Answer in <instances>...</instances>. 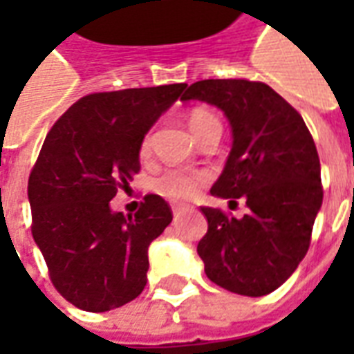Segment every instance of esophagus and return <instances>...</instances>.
I'll return each instance as SVG.
<instances>
[{
  "mask_svg": "<svg viewBox=\"0 0 354 354\" xmlns=\"http://www.w3.org/2000/svg\"><path fill=\"white\" fill-rule=\"evenodd\" d=\"M187 210H189V207H172V214H174V218H180Z\"/></svg>",
  "mask_w": 354,
  "mask_h": 354,
  "instance_id": "obj_1",
  "label": "esophagus"
}]
</instances>
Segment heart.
<instances>
[{
    "label": "heart",
    "instance_id": "b5f03b06",
    "mask_svg": "<svg viewBox=\"0 0 354 354\" xmlns=\"http://www.w3.org/2000/svg\"><path fill=\"white\" fill-rule=\"evenodd\" d=\"M189 129L195 138L201 140L207 132L222 131V124L218 117L205 108H195L187 115ZM153 146V131H147L140 142V157L147 159L151 155ZM208 182V172L205 170H187V169H167L159 176H155L153 189L162 197L170 201H189L193 199L203 185Z\"/></svg>",
    "mask_w": 354,
    "mask_h": 354
}]
</instances>
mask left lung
<instances>
[{"label":"left lung","instance_id":"8db88e82","mask_svg":"<svg viewBox=\"0 0 354 354\" xmlns=\"http://www.w3.org/2000/svg\"><path fill=\"white\" fill-rule=\"evenodd\" d=\"M182 100L207 102L227 115L233 147L210 193L248 207L243 218L201 208L208 220L197 245L205 273L241 296L271 294L304 260L322 205L311 132L297 109L261 81H197Z\"/></svg>","mask_w":354,"mask_h":354}]
</instances>
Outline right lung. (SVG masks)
I'll return each instance as SVG.
<instances>
[{
    "label": "right lung",
    "mask_w": 354,
    "mask_h": 354,
    "mask_svg": "<svg viewBox=\"0 0 354 354\" xmlns=\"http://www.w3.org/2000/svg\"><path fill=\"white\" fill-rule=\"evenodd\" d=\"M185 83L93 93L50 127L28 178L32 235L58 294L83 311L117 309L142 294L147 246L172 222L149 193L136 214L109 201L140 172V142Z\"/></svg>",
    "instance_id": "right-lung-1"
}]
</instances>
